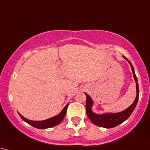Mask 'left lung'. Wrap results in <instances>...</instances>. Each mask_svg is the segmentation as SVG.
Here are the masks:
<instances>
[{"mask_svg":"<svg viewBox=\"0 0 150 150\" xmlns=\"http://www.w3.org/2000/svg\"><path fill=\"white\" fill-rule=\"evenodd\" d=\"M124 58L125 59L129 62V64H130L131 68H132V73H133L134 79L136 81V99L134 100V102L132 103V105L129 107L127 109H126L124 111H121L119 113H105L103 114H97V113H95L92 111L91 108L92 106L93 105V100L91 98L88 96V94L85 93L86 96V111L87 113V115L89 117L91 121L96 125L101 127H105V128H113L115 127L120 125V123H122L125 121L132 114L133 111L135 109L136 105H137V102L138 100V96H139V88H138V80L137 77L136 76L135 72H134V69L133 67L132 63L129 61L125 57H124Z\"/></svg>","mask_w":150,"mask_h":150,"instance_id":"left-lung-1","label":"left lung"}]
</instances>
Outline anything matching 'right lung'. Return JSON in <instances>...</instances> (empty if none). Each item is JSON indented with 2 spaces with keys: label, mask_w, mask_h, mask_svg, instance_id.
Wrapping results in <instances>:
<instances>
[{
  "label": "right lung",
  "mask_w": 150,
  "mask_h": 150,
  "mask_svg": "<svg viewBox=\"0 0 150 150\" xmlns=\"http://www.w3.org/2000/svg\"><path fill=\"white\" fill-rule=\"evenodd\" d=\"M68 106H69V104H67L61 112L59 113L58 115H57L56 116L52 117H50V118L47 119V120H41V121L30 120H28L27 118H25V117H24L23 115H21L19 113H18V114H19L20 117L22 118V120H23L25 122L28 123V124L30 125H32L35 128L43 129L52 127H54L59 124V123L62 121V120L64 119V116H65L66 111H67V109H68Z\"/></svg>",
  "instance_id": "right-lung-1"
}]
</instances>
